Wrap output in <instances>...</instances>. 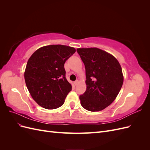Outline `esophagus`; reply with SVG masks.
<instances>
[{
  "instance_id": "obj_1",
  "label": "esophagus",
  "mask_w": 150,
  "mask_h": 150,
  "mask_svg": "<svg viewBox=\"0 0 150 150\" xmlns=\"http://www.w3.org/2000/svg\"><path fill=\"white\" fill-rule=\"evenodd\" d=\"M78 83H79V81H78V80H76V81H75L74 82V85L75 86H76L77 84H78Z\"/></svg>"
}]
</instances>
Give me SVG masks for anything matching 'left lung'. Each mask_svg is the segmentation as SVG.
Wrapping results in <instances>:
<instances>
[{
	"label": "left lung",
	"instance_id": "left-lung-1",
	"mask_svg": "<svg viewBox=\"0 0 150 150\" xmlns=\"http://www.w3.org/2000/svg\"><path fill=\"white\" fill-rule=\"evenodd\" d=\"M77 52L86 69V90L80 95L86 110L99 111L115 101L123 83L119 62L108 52L96 47L79 48Z\"/></svg>",
	"mask_w": 150,
	"mask_h": 150
}]
</instances>
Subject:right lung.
<instances>
[{"mask_svg": "<svg viewBox=\"0 0 150 150\" xmlns=\"http://www.w3.org/2000/svg\"><path fill=\"white\" fill-rule=\"evenodd\" d=\"M75 52L70 46L49 45L38 49L29 59L24 72L25 84L39 106L53 110L64 104L72 89L66 78L64 63Z\"/></svg>", "mask_w": 150, "mask_h": 150, "instance_id": "1", "label": "right lung"}]
</instances>
